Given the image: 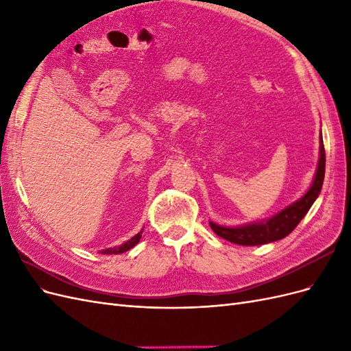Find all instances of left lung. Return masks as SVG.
I'll return each mask as SVG.
<instances>
[{"mask_svg":"<svg viewBox=\"0 0 351 351\" xmlns=\"http://www.w3.org/2000/svg\"><path fill=\"white\" fill-rule=\"evenodd\" d=\"M319 139V161H317L315 178L311 189L299 200H295L294 204L284 208L278 214H275L268 219L252 222V224H244L240 227H222L210 221L209 226L214 230L215 234L231 243L241 244V246H259V244L272 243L289 236L297 227V224L304 218L307 210L311 209L313 202L321 193L325 177V149L322 134Z\"/></svg>","mask_w":351,"mask_h":351,"instance_id":"1","label":"left lung"}]
</instances>
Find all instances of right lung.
<instances>
[{
	"label": "right lung",
	"instance_id": "right-lung-1",
	"mask_svg": "<svg viewBox=\"0 0 351 351\" xmlns=\"http://www.w3.org/2000/svg\"><path fill=\"white\" fill-rule=\"evenodd\" d=\"M142 232H143V231L137 232L136 236H133L130 240H127L125 243H123L121 246H115V247L104 249V250H101V253H102V254H119V253H124V252H127V250H130V249H132V247H134L136 244L139 243V240L142 239Z\"/></svg>",
	"mask_w": 351,
	"mask_h": 351
}]
</instances>
